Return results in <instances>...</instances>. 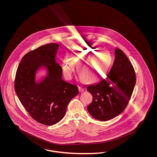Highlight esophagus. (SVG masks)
<instances>
[{
  "mask_svg": "<svg viewBox=\"0 0 157 157\" xmlns=\"http://www.w3.org/2000/svg\"><path fill=\"white\" fill-rule=\"evenodd\" d=\"M78 89H79V90L80 92H82L84 91V88L81 87V86H78Z\"/></svg>",
  "mask_w": 157,
  "mask_h": 157,
  "instance_id": "34e87169",
  "label": "esophagus"
}]
</instances>
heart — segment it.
Segmentation results:
<instances>
[{
    "instance_id": "1",
    "label": "heart",
    "mask_w": 157,
    "mask_h": 157,
    "mask_svg": "<svg viewBox=\"0 0 157 157\" xmlns=\"http://www.w3.org/2000/svg\"><path fill=\"white\" fill-rule=\"evenodd\" d=\"M72 60H71V59ZM76 63V70L79 76L87 83H96L102 81L109 70L112 57L108 52H97V48L87 47L75 49L70 58L66 57L62 64L64 75L71 79Z\"/></svg>"
}]
</instances>
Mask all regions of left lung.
<instances>
[{
    "label": "left lung",
    "mask_w": 157,
    "mask_h": 157,
    "mask_svg": "<svg viewBox=\"0 0 157 157\" xmlns=\"http://www.w3.org/2000/svg\"><path fill=\"white\" fill-rule=\"evenodd\" d=\"M114 53V63L106 78L87 86L93 96L87 109L100 121L109 120L123 112L136 84V74L128 58L119 48L115 49Z\"/></svg>",
    "instance_id": "8db88e82"
}]
</instances>
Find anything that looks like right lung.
Wrapping results in <instances>:
<instances>
[{
	"instance_id": "add662e5",
	"label": "right lung",
	"mask_w": 157,
	"mask_h": 157,
	"mask_svg": "<svg viewBox=\"0 0 157 157\" xmlns=\"http://www.w3.org/2000/svg\"><path fill=\"white\" fill-rule=\"evenodd\" d=\"M60 45L51 43L27 53L18 67L14 87L19 101L29 115L40 123L52 125L62 120L72 98L78 94L76 85L64 81L62 68L56 62ZM45 67L48 74L35 82L36 72Z\"/></svg>"
}]
</instances>
